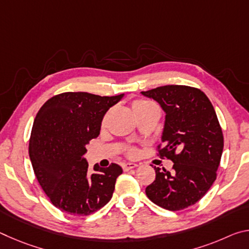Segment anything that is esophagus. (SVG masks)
I'll use <instances>...</instances> for the list:
<instances>
[{"label":"esophagus","mask_w":249,"mask_h":249,"mask_svg":"<svg viewBox=\"0 0 249 249\" xmlns=\"http://www.w3.org/2000/svg\"><path fill=\"white\" fill-rule=\"evenodd\" d=\"M138 165L137 163H134V162H125L122 165V168H123L124 171H128L130 169H133V168H136Z\"/></svg>","instance_id":"esophagus-1"}]
</instances>
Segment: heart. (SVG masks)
Segmentation results:
<instances>
[{"mask_svg": "<svg viewBox=\"0 0 249 249\" xmlns=\"http://www.w3.org/2000/svg\"><path fill=\"white\" fill-rule=\"evenodd\" d=\"M153 105H154L153 103L148 102V101H146V100H135V101H133V103H132V108H133V111L135 113V115L137 116L141 112L145 111V109H147L150 107H153ZM104 124H105V117L102 121V125H104ZM127 154L129 156H134L135 155V149L129 148L127 150Z\"/></svg>", "mask_w": 249, "mask_h": 249, "instance_id": "1", "label": "heart"}]
</instances>
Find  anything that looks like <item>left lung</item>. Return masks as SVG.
Masks as SVG:
<instances>
[{
    "label": "left lung",
    "mask_w": 249,
    "mask_h": 249,
    "mask_svg": "<svg viewBox=\"0 0 249 249\" xmlns=\"http://www.w3.org/2000/svg\"><path fill=\"white\" fill-rule=\"evenodd\" d=\"M142 95L166 113L158 156L174 161L171 171L154 167L146 196L160 208L180 211L196 204L216 179L224 138L215 109L203 92L188 86H163Z\"/></svg>",
    "instance_id": "obj_1"
}]
</instances>
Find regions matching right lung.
Listing matches in <instances>:
<instances>
[{
    "label": "right lung",
    "mask_w": 249,
    "mask_h": 249,
    "mask_svg": "<svg viewBox=\"0 0 249 249\" xmlns=\"http://www.w3.org/2000/svg\"><path fill=\"white\" fill-rule=\"evenodd\" d=\"M124 94L100 96L65 92L50 98L37 113L29 140V158L52 203L71 215H90L111 200L116 163L89 172L87 145L100 134L103 116Z\"/></svg>",
    "instance_id": "add662e5"
}]
</instances>
